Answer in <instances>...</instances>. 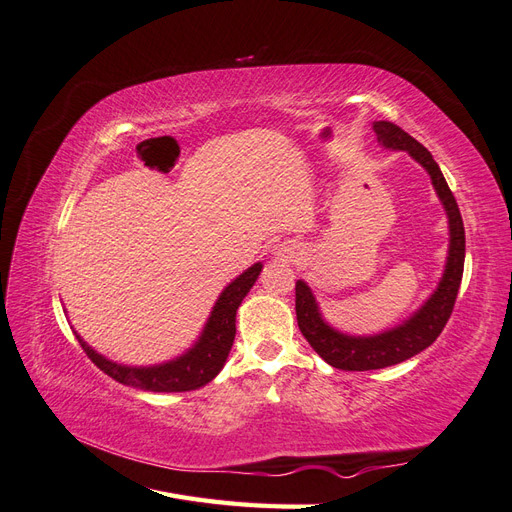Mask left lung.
Masks as SVG:
<instances>
[{
  "mask_svg": "<svg viewBox=\"0 0 512 512\" xmlns=\"http://www.w3.org/2000/svg\"><path fill=\"white\" fill-rule=\"evenodd\" d=\"M374 132L382 147L408 151L427 170L433 190H436L444 205L451 241H448V258L442 280L425 305H421V309L414 312L404 324L378 335L361 337L335 331L322 320L312 288L303 280L297 282V288H294L297 290V301H294V305H297V322L303 337L331 367L344 371H369L397 365L436 342L453 314L463 275V260H466V230H463L457 200L431 153L391 121H376Z\"/></svg>",
  "mask_w": 512,
  "mask_h": 512,
  "instance_id": "1",
  "label": "left lung"
}]
</instances>
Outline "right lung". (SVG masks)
<instances>
[{
	"label": "right lung",
	"instance_id": "obj_1",
	"mask_svg": "<svg viewBox=\"0 0 512 512\" xmlns=\"http://www.w3.org/2000/svg\"><path fill=\"white\" fill-rule=\"evenodd\" d=\"M260 271L262 265L256 262L254 267L243 271L235 282H230L224 288L220 299L213 305V312L205 324L203 335L198 337V342L188 352L181 354L175 361L153 367H128L108 361L106 356L98 354L94 348H89L81 335H76V339H79L81 348L94 361V365H98V369H102L106 376H111L121 384L153 393H183L200 389V386L211 382L222 371L232 342H235L237 309L245 299V294L250 292V288L258 280Z\"/></svg>",
	"mask_w": 512,
	"mask_h": 512
}]
</instances>
